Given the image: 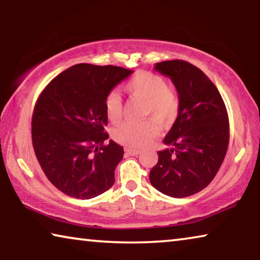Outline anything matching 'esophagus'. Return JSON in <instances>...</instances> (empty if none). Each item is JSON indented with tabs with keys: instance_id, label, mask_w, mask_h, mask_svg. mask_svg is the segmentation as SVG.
<instances>
[{
	"instance_id": "obj_1",
	"label": "esophagus",
	"mask_w": 260,
	"mask_h": 260,
	"mask_svg": "<svg viewBox=\"0 0 260 260\" xmlns=\"http://www.w3.org/2000/svg\"><path fill=\"white\" fill-rule=\"evenodd\" d=\"M125 152L129 156H138L140 153V150H136V149H132V148L127 147V148H125Z\"/></svg>"
}]
</instances>
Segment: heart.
Instances as JSON below:
<instances>
[{"instance_id":"obj_1","label":"heart","mask_w":260,"mask_h":260,"mask_svg":"<svg viewBox=\"0 0 260 260\" xmlns=\"http://www.w3.org/2000/svg\"><path fill=\"white\" fill-rule=\"evenodd\" d=\"M125 90L134 98L146 100L144 116L155 117L161 125H170L177 118L180 108L179 95L173 88L167 87L165 79L158 74L140 71L126 82ZM104 107L108 118L112 122L121 119L124 107L117 91L112 90L107 95ZM154 120L149 118L141 121L121 122L113 132L114 139L129 148L147 146L158 132V124Z\"/></svg>"}]
</instances>
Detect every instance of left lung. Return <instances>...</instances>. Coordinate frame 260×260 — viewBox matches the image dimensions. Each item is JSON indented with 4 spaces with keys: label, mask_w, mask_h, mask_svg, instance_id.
<instances>
[{
    "label": "left lung",
    "mask_w": 260,
    "mask_h": 260,
    "mask_svg": "<svg viewBox=\"0 0 260 260\" xmlns=\"http://www.w3.org/2000/svg\"><path fill=\"white\" fill-rule=\"evenodd\" d=\"M155 70L171 78L180 108L164 139L172 148L157 152L149 179L158 191L182 199L209 186L218 173L230 143L228 113L217 87L195 65L165 60Z\"/></svg>",
    "instance_id": "8db88e82"
}]
</instances>
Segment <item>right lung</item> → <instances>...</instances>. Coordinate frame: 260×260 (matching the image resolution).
I'll use <instances>...</instances> for the list:
<instances>
[{
  "instance_id": "1",
  "label": "right lung",
  "mask_w": 260,
  "mask_h": 260,
  "mask_svg": "<svg viewBox=\"0 0 260 260\" xmlns=\"http://www.w3.org/2000/svg\"><path fill=\"white\" fill-rule=\"evenodd\" d=\"M132 74L113 65H73L48 83L35 103L32 143L39 164L54 186L74 199L109 190L124 148L105 132L104 101Z\"/></svg>"
}]
</instances>
